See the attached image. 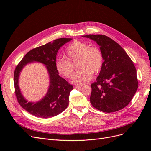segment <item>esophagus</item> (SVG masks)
I'll return each mask as SVG.
<instances>
[{
    "mask_svg": "<svg viewBox=\"0 0 151 151\" xmlns=\"http://www.w3.org/2000/svg\"><path fill=\"white\" fill-rule=\"evenodd\" d=\"M82 88V86H75V87H74V88L75 89H81Z\"/></svg>",
    "mask_w": 151,
    "mask_h": 151,
    "instance_id": "34e87169",
    "label": "esophagus"
}]
</instances>
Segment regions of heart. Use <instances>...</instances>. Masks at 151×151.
<instances>
[{"mask_svg": "<svg viewBox=\"0 0 151 151\" xmlns=\"http://www.w3.org/2000/svg\"><path fill=\"white\" fill-rule=\"evenodd\" d=\"M65 54L68 60H58L55 67L60 75L69 78L74 71L71 62L78 60L77 68L80 70L71 80V82L76 84H84L89 82L92 75L99 73L104 64V57L100 50L96 47H90L88 43L81 41L75 40L69 44Z\"/></svg>", "mask_w": 151, "mask_h": 151, "instance_id": "1", "label": "heart"}]
</instances>
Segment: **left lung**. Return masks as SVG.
<instances>
[{"instance_id":"1","label":"left lung","mask_w":151,"mask_h":151,"mask_svg":"<svg viewBox=\"0 0 151 151\" xmlns=\"http://www.w3.org/2000/svg\"><path fill=\"white\" fill-rule=\"evenodd\" d=\"M100 46L104 64L96 79L91 84L90 101L101 111L113 113L129 105L138 86L137 70L122 47L104 35H88Z\"/></svg>"}]
</instances>
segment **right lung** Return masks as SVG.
Wrapping results in <instances>:
<instances>
[{
    "label": "right lung",
    "instance_id": "obj_1",
    "mask_svg": "<svg viewBox=\"0 0 151 151\" xmlns=\"http://www.w3.org/2000/svg\"><path fill=\"white\" fill-rule=\"evenodd\" d=\"M72 38H58L30 50L17 66L14 73L15 94L22 108L36 117L50 118L63 112L68 106L72 85L60 77L55 67L56 55L60 47ZM37 61L45 65L49 75V88L45 96L36 102H28L23 96L19 86L21 71L29 63Z\"/></svg>",
    "mask_w": 151,
    "mask_h": 151
}]
</instances>
